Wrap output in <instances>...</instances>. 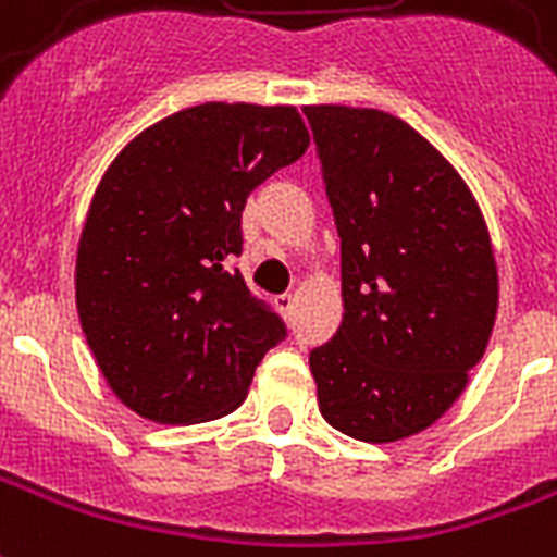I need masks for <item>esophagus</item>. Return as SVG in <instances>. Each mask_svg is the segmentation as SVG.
<instances>
[{
  "label": "esophagus",
  "instance_id": "1",
  "mask_svg": "<svg viewBox=\"0 0 557 557\" xmlns=\"http://www.w3.org/2000/svg\"><path fill=\"white\" fill-rule=\"evenodd\" d=\"M274 307H277L283 319H292V310H295V298H292V295H277V298H274Z\"/></svg>",
  "mask_w": 557,
  "mask_h": 557
}]
</instances>
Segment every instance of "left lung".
<instances>
[{
  "mask_svg": "<svg viewBox=\"0 0 557 557\" xmlns=\"http://www.w3.org/2000/svg\"><path fill=\"white\" fill-rule=\"evenodd\" d=\"M342 238V324L310 354L319 410L342 434L395 443L467 389L496 324L487 224L455 168L377 109L307 106Z\"/></svg>",
  "mask_w": 557,
  "mask_h": 557,
  "instance_id": "1",
  "label": "left lung"
}]
</instances>
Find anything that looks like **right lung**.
<instances>
[{"instance_id":"add662e5","label":"right lung","mask_w":557,"mask_h":557,"mask_svg":"<svg viewBox=\"0 0 557 557\" xmlns=\"http://www.w3.org/2000/svg\"><path fill=\"white\" fill-rule=\"evenodd\" d=\"M292 106L203 102L135 135L102 174L76 253V310L102 377L159 425H197L245 401L286 327L226 262L247 195L298 162Z\"/></svg>"}]
</instances>
